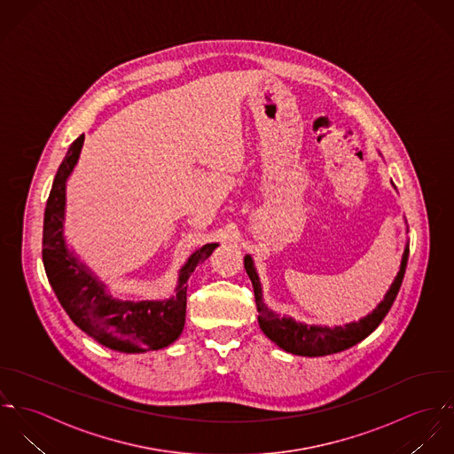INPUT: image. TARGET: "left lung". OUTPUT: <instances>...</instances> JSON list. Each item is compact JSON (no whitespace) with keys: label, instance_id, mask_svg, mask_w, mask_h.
<instances>
[{"label":"left lung","instance_id":"1","mask_svg":"<svg viewBox=\"0 0 454 454\" xmlns=\"http://www.w3.org/2000/svg\"><path fill=\"white\" fill-rule=\"evenodd\" d=\"M407 260H409V242L405 244V249L402 254L400 270L396 272V277L393 278V282H391L389 289L386 291L384 298L380 300V303L360 321H351L344 326H333V328L321 326V325H305V323L294 321L289 316H280V314L273 312L263 300V287H262L260 275L256 272L254 260L251 258V254H246L244 267H246V272L249 275L253 287H254V298H256V307H258V323H260L262 332L282 351L298 355V356L314 358V356L335 355V353H340V351H346V349L356 346L380 325V321L389 312V309L400 291L405 267H407Z\"/></svg>","mask_w":454,"mask_h":454}]
</instances>
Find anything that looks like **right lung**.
<instances>
[{
	"label": "right lung",
	"mask_w": 454,
	"mask_h": 454,
	"mask_svg": "<svg viewBox=\"0 0 454 454\" xmlns=\"http://www.w3.org/2000/svg\"><path fill=\"white\" fill-rule=\"evenodd\" d=\"M84 135L68 149L52 182L43 215V267L47 278L70 319L101 346L126 353L158 351L181 337L185 323L187 278L219 244H205L182 265L176 294L168 300H121L68 249L65 239L67 181L72 176Z\"/></svg>",
	"instance_id": "obj_1"
}]
</instances>
